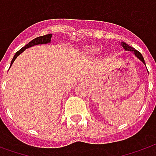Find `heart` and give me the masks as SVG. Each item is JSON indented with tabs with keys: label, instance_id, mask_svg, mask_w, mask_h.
I'll return each mask as SVG.
<instances>
[{
	"label": "heart",
	"instance_id": "b5f03b06",
	"mask_svg": "<svg viewBox=\"0 0 156 156\" xmlns=\"http://www.w3.org/2000/svg\"><path fill=\"white\" fill-rule=\"evenodd\" d=\"M99 48L94 46H87V47L83 48L82 54L85 57H93L96 56L98 53H99Z\"/></svg>",
	"mask_w": 156,
	"mask_h": 156
}]
</instances>
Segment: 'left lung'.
I'll return each instance as SVG.
<instances>
[{"mask_svg":"<svg viewBox=\"0 0 156 156\" xmlns=\"http://www.w3.org/2000/svg\"><path fill=\"white\" fill-rule=\"evenodd\" d=\"M121 45H122V47L126 49V50H128V51H132L133 52V54L135 55L139 59V60L144 63V64L145 65V61H144V57H143V55H142V54H141L140 52H138L137 50H136L134 48L131 47V46H129L127 43H126V42H121Z\"/></svg>","mask_w":156,"mask_h":156,"instance_id":"left-lung-1","label":"left lung"}]
</instances>
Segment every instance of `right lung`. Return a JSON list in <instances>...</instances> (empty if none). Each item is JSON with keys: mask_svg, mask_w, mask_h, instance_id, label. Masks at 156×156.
<instances>
[{"mask_svg": "<svg viewBox=\"0 0 156 156\" xmlns=\"http://www.w3.org/2000/svg\"><path fill=\"white\" fill-rule=\"evenodd\" d=\"M51 37H52V34H48V35H45V36L38 37L33 39L32 41H30L28 44H26L25 47H23L22 48H20V50H19V51L17 52L15 55H14V56H13V58H12V60L11 61V65H10V66L12 65V63H13V61L15 60L16 58L20 55L22 52L25 51L26 48L32 47V46H34V45H38V44H46V43H48V42H51Z\"/></svg>", "mask_w": 156, "mask_h": 156, "instance_id": "add662e5", "label": "right lung"}]
</instances>
